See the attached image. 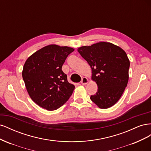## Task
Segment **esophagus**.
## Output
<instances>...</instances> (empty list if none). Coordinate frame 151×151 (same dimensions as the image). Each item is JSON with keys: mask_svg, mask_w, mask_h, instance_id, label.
<instances>
[{"mask_svg": "<svg viewBox=\"0 0 151 151\" xmlns=\"http://www.w3.org/2000/svg\"><path fill=\"white\" fill-rule=\"evenodd\" d=\"M88 78H87V77H83V79H82V80H81V83L82 84H83V85H85V84H86L87 83H88Z\"/></svg>", "mask_w": 151, "mask_h": 151, "instance_id": "34e87169", "label": "esophagus"}]
</instances>
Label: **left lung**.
<instances>
[{
	"label": "left lung",
	"instance_id": "1",
	"mask_svg": "<svg viewBox=\"0 0 151 151\" xmlns=\"http://www.w3.org/2000/svg\"><path fill=\"white\" fill-rule=\"evenodd\" d=\"M92 69V79L98 85L96 93L90 99L97 106L106 109L120 97L129 81L130 61L120 47L108 42H99L77 49Z\"/></svg>",
	"mask_w": 151,
	"mask_h": 151
}]
</instances>
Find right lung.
Returning <instances> with one entry per match:
<instances>
[{
	"mask_svg": "<svg viewBox=\"0 0 151 151\" xmlns=\"http://www.w3.org/2000/svg\"><path fill=\"white\" fill-rule=\"evenodd\" d=\"M74 49L50 45L27 59L22 79L33 101L47 110H55L69 99L75 88L67 81L62 67Z\"/></svg>",
	"mask_w": 151,
	"mask_h": 151,
	"instance_id": "obj_1",
	"label": "right lung"
}]
</instances>
